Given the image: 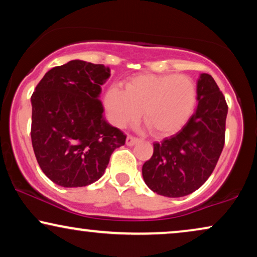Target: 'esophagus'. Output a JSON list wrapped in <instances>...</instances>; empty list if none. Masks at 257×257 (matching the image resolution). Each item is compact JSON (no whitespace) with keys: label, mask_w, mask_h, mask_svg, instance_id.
<instances>
[{"label":"esophagus","mask_w":257,"mask_h":257,"mask_svg":"<svg viewBox=\"0 0 257 257\" xmlns=\"http://www.w3.org/2000/svg\"><path fill=\"white\" fill-rule=\"evenodd\" d=\"M139 142V139L138 138H134V136H131V135H128L126 136V140H125V144H126V146H134V145H136Z\"/></svg>","instance_id":"1"}]
</instances>
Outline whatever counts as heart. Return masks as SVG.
<instances>
[{
  "label": "heart",
  "instance_id": "heart-1",
  "mask_svg": "<svg viewBox=\"0 0 257 257\" xmlns=\"http://www.w3.org/2000/svg\"><path fill=\"white\" fill-rule=\"evenodd\" d=\"M197 102V87L183 74H140L125 90L111 86L106 91L105 108L116 126L131 125L144 111V119L155 136L179 132Z\"/></svg>",
  "mask_w": 257,
  "mask_h": 257
}]
</instances>
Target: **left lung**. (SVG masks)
I'll return each mask as SVG.
<instances>
[{
    "label": "left lung",
    "instance_id": "8db88e82",
    "mask_svg": "<svg viewBox=\"0 0 257 257\" xmlns=\"http://www.w3.org/2000/svg\"><path fill=\"white\" fill-rule=\"evenodd\" d=\"M198 106L180 132L155 142L142 166L145 183L160 196L178 198L194 192L215 170L225 141L228 104L212 77L201 73Z\"/></svg>",
    "mask_w": 257,
    "mask_h": 257
}]
</instances>
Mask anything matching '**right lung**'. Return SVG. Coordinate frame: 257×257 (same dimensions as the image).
<instances>
[{
  "label": "right lung",
  "mask_w": 257,
  "mask_h": 257,
  "mask_svg": "<svg viewBox=\"0 0 257 257\" xmlns=\"http://www.w3.org/2000/svg\"><path fill=\"white\" fill-rule=\"evenodd\" d=\"M110 69L71 60L48 71L31 97V138L45 175L63 187H83L104 174L126 136L103 116L99 100Z\"/></svg>",
  "instance_id": "add662e5"
}]
</instances>
